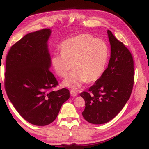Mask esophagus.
<instances>
[{
	"label": "esophagus",
	"instance_id": "obj_1",
	"mask_svg": "<svg viewBox=\"0 0 149 149\" xmlns=\"http://www.w3.org/2000/svg\"><path fill=\"white\" fill-rule=\"evenodd\" d=\"M70 94H71V96H77V93L75 92V91H73V90H71L70 91Z\"/></svg>",
	"mask_w": 149,
	"mask_h": 149
}]
</instances>
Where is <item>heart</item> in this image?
I'll return each instance as SVG.
<instances>
[{"label": "heart", "instance_id": "b5f03b06", "mask_svg": "<svg viewBox=\"0 0 149 149\" xmlns=\"http://www.w3.org/2000/svg\"><path fill=\"white\" fill-rule=\"evenodd\" d=\"M60 52L53 55L52 65L57 75L65 77L74 65L75 70L64 80L63 85L75 89L87 81L93 82L101 77L109 54L108 44L89 34H82L63 41Z\"/></svg>", "mask_w": 149, "mask_h": 149}]
</instances>
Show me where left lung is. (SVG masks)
<instances>
[{
	"instance_id": "obj_1",
	"label": "left lung",
	"mask_w": 149,
	"mask_h": 149,
	"mask_svg": "<svg viewBox=\"0 0 149 149\" xmlns=\"http://www.w3.org/2000/svg\"><path fill=\"white\" fill-rule=\"evenodd\" d=\"M111 58L101 77L81 96L85 101L84 119L93 124L111 120L129 100L134 84V67L131 52L108 30Z\"/></svg>"
}]
</instances>
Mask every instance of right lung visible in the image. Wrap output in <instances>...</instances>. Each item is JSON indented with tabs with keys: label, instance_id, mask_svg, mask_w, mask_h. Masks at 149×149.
I'll use <instances>...</instances> for the list:
<instances>
[{
	"label": "right lung",
	"instance_id": "1",
	"mask_svg": "<svg viewBox=\"0 0 149 149\" xmlns=\"http://www.w3.org/2000/svg\"><path fill=\"white\" fill-rule=\"evenodd\" d=\"M49 29L27 34L10 47L6 56L4 87L20 115L29 123L47 125L70 97L68 89L58 85L51 71L47 41Z\"/></svg>",
	"mask_w": 149,
	"mask_h": 149
}]
</instances>
